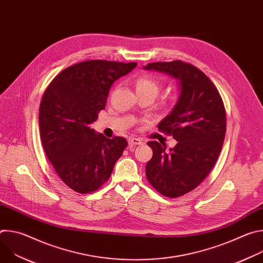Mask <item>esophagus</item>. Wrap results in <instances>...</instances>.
Returning a JSON list of instances; mask_svg holds the SVG:
<instances>
[{"label": "esophagus", "mask_w": 263, "mask_h": 263, "mask_svg": "<svg viewBox=\"0 0 263 263\" xmlns=\"http://www.w3.org/2000/svg\"><path fill=\"white\" fill-rule=\"evenodd\" d=\"M128 142L130 145H139V144H142V141L139 139V138H136V137H130L128 139Z\"/></svg>", "instance_id": "1"}]
</instances>
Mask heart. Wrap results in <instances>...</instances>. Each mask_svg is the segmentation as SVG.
<instances>
[{
  "label": "heart",
  "mask_w": 263,
  "mask_h": 263,
  "mask_svg": "<svg viewBox=\"0 0 263 263\" xmlns=\"http://www.w3.org/2000/svg\"><path fill=\"white\" fill-rule=\"evenodd\" d=\"M135 88L137 93H149L156 97L161 88V84L156 78L144 74L136 80Z\"/></svg>",
  "instance_id": "obj_1"
}]
</instances>
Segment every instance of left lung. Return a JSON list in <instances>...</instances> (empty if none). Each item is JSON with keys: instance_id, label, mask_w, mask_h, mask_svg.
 <instances>
[{"instance_id": "1", "label": "left lung", "mask_w": 263, "mask_h": 263, "mask_svg": "<svg viewBox=\"0 0 263 263\" xmlns=\"http://www.w3.org/2000/svg\"><path fill=\"white\" fill-rule=\"evenodd\" d=\"M143 68L179 80V99L157 126L177 144L165 151V143L148 141L153 157L145 165L149 184L164 197L178 198L199 186L215 164L226 134V111L215 85L195 65L175 60Z\"/></svg>"}]
</instances>
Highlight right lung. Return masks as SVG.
I'll list each match as a JSON object with an SVG mask.
<instances>
[{
	"label": "right lung",
	"mask_w": 263,
	"mask_h": 263,
	"mask_svg": "<svg viewBox=\"0 0 263 263\" xmlns=\"http://www.w3.org/2000/svg\"><path fill=\"white\" fill-rule=\"evenodd\" d=\"M136 65L83 61L62 70L46 89L40 106L41 139L55 172L70 190L98 191L123 155L126 138H107L90 125L105 109L111 85Z\"/></svg>",
	"instance_id": "1"
}]
</instances>
